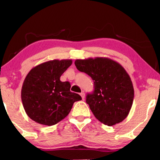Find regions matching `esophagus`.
Returning a JSON list of instances; mask_svg holds the SVG:
<instances>
[{
	"label": "esophagus",
	"instance_id": "esophagus-1",
	"mask_svg": "<svg viewBox=\"0 0 160 160\" xmlns=\"http://www.w3.org/2000/svg\"><path fill=\"white\" fill-rule=\"evenodd\" d=\"M80 95H81V97H82V99L84 100V98H85V93L84 92H81V93H80Z\"/></svg>",
	"mask_w": 160,
	"mask_h": 160
}]
</instances>
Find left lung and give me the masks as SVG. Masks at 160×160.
Masks as SVG:
<instances>
[{
	"label": "left lung",
	"mask_w": 160,
	"mask_h": 160,
	"mask_svg": "<svg viewBox=\"0 0 160 160\" xmlns=\"http://www.w3.org/2000/svg\"><path fill=\"white\" fill-rule=\"evenodd\" d=\"M75 65L94 82L86 102L100 122L112 126L128 117L134 99L132 82L119 63L106 58L76 60Z\"/></svg>",
	"instance_id": "obj_1"
}]
</instances>
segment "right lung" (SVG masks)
<instances>
[{"instance_id": "right-lung-1", "label": "right lung", "mask_w": 160, "mask_h": 160, "mask_svg": "<svg viewBox=\"0 0 160 160\" xmlns=\"http://www.w3.org/2000/svg\"><path fill=\"white\" fill-rule=\"evenodd\" d=\"M71 60H54L30 70L24 81L21 98L26 113L43 125H54L68 115L74 102L82 100L70 91L71 84L60 76L71 66Z\"/></svg>"}]
</instances>
